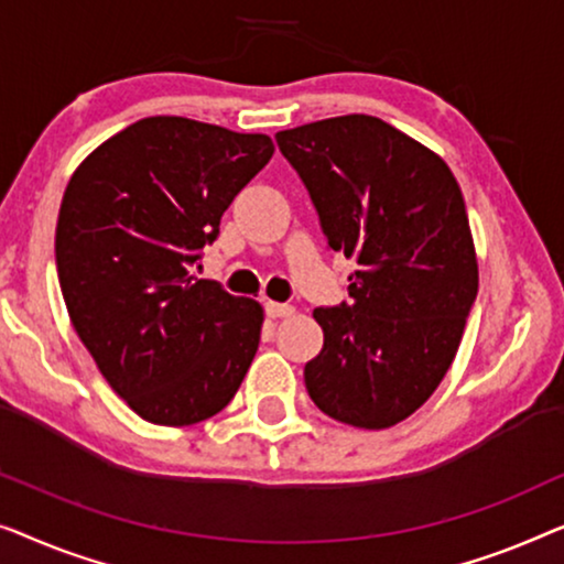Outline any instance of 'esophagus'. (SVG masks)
I'll return each mask as SVG.
<instances>
[{
  "instance_id": "1",
  "label": "esophagus",
  "mask_w": 564,
  "mask_h": 564,
  "mask_svg": "<svg viewBox=\"0 0 564 564\" xmlns=\"http://www.w3.org/2000/svg\"><path fill=\"white\" fill-rule=\"evenodd\" d=\"M293 308L291 304H279V301H265V314L271 316V319H285V316H293Z\"/></svg>"
}]
</instances>
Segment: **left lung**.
<instances>
[{"instance_id":"obj_1","label":"left lung","mask_w":564,"mask_h":564,"mask_svg":"<svg viewBox=\"0 0 564 564\" xmlns=\"http://www.w3.org/2000/svg\"><path fill=\"white\" fill-rule=\"evenodd\" d=\"M332 250L358 260L350 304L314 308L324 347L304 383L324 414L388 430L455 360L478 296V260L455 176L437 153L370 115L275 134Z\"/></svg>"}]
</instances>
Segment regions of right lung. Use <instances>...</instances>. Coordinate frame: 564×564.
<instances>
[{
  "label": "right lung",
  "instance_id": "add662e5",
  "mask_svg": "<svg viewBox=\"0 0 564 564\" xmlns=\"http://www.w3.org/2000/svg\"><path fill=\"white\" fill-rule=\"evenodd\" d=\"M273 150L268 134L145 117L101 142L68 181L55 265L70 324L150 424L219 414L256 358L263 306L192 268Z\"/></svg>",
  "mask_w": 564,
  "mask_h": 564
}]
</instances>
